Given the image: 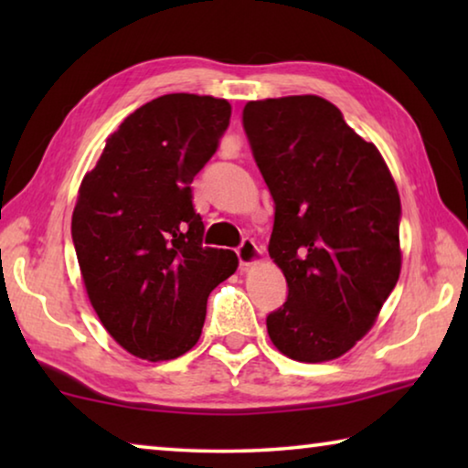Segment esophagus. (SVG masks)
I'll return each mask as SVG.
<instances>
[{
  "label": "esophagus",
  "mask_w": 468,
  "mask_h": 468,
  "mask_svg": "<svg viewBox=\"0 0 468 468\" xmlns=\"http://www.w3.org/2000/svg\"><path fill=\"white\" fill-rule=\"evenodd\" d=\"M237 258H239L241 266H251L262 260V250L251 239H243L239 248H237Z\"/></svg>",
  "instance_id": "esophagus-1"
}]
</instances>
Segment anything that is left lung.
<instances>
[{
	"instance_id": "1",
	"label": "left lung",
	"mask_w": 468,
	"mask_h": 468,
	"mask_svg": "<svg viewBox=\"0 0 468 468\" xmlns=\"http://www.w3.org/2000/svg\"><path fill=\"white\" fill-rule=\"evenodd\" d=\"M243 130L274 200L268 253L289 287L268 335L295 361L336 359L399 281V189L379 150L315 94L250 101Z\"/></svg>"
}]
</instances>
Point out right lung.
<instances>
[{"instance_id": "obj_1", "label": "right lung", "mask_w": 468, "mask_h": 468, "mask_svg": "<svg viewBox=\"0 0 468 468\" xmlns=\"http://www.w3.org/2000/svg\"><path fill=\"white\" fill-rule=\"evenodd\" d=\"M229 120L225 99L163 94L125 117L82 179L72 239L84 287L105 330L140 359L187 353L210 291L239 264L202 245L189 187Z\"/></svg>"}]
</instances>
